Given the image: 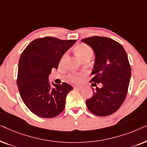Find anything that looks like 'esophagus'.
<instances>
[{"label": "esophagus", "instance_id": "obj_1", "mask_svg": "<svg viewBox=\"0 0 147 147\" xmlns=\"http://www.w3.org/2000/svg\"><path fill=\"white\" fill-rule=\"evenodd\" d=\"M74 89L75 90H82V87H80V86H74Z\"/></svg>", "mask_w": 147, "mask_h": 147}]
</instances>
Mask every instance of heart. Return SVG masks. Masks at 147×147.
Masks as SVG:
<instances>
[{
	"instance_id": "obj_1",
	"label": "heart",
	"mask_w": 147,
	"mask_h": 147,
	"mask_svg": "<svg viewBox=\"0 0 147 147\" xmlns=\"http://www.w3.org/2000/svg\"><path fill=\"white\" fill-rule=\"evenodd\" d=\"M76 53H78V55L80 56L82 59H83L84 57L87 56L88 55H92V50L91 48H90L89 46L84 45V44H82V45H78L76 49ZM66 57H67V54L65 53L64 55L62 56L61 61L60 62L61 63H63L64 60L65 59ZM70 79L72 82H79L80 80V78L79 77V75H72L70 77Z\"/></svg>"
}]
</instances>
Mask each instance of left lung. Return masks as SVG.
I'll return each instance as SVG.
<instances>
[{"mask_svg":"<svg viewBox=\"0 0 147 147\" xmlns=\"http://www.w3.org/2000/svg\"><path fill=\"white\" fill-rule=\"evenodd\" d=\"M95 54L90 82L102 84L86 101L88 110L99 116L114 113L125 100L131 76V68L124 47L108 37L99 36L82 39Z\"/></svg>","mask_w":147,"mask_h":147,"instance_id":"8db88e82","label":"left lung"}]
</instances>
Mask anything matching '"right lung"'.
<instances>
[{
  "label": "right lung",
  "instance_id": "obj_1",
  "mask_svg": "<svg viewBox=\"0 0 147 147\" xmlns=\"http://www.w3.org/2000/svg\"><path fill=\"white\" fill-rule=\"evenodd\" d=\"M76 42L46 37L35 39L25 48L18 66L17 86L27 107L39 117L51 118L65 108L66 96L73 90L63 82L49 81L53 68L57 69L63 54Z\"/></svg>",
  "mask_w": 147,
  "mask_h": 147
}]
</instances>
